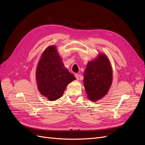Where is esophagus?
<instances>
[{
	"instance_id": "obj_1",
	"label": "esophagus",
	"mask_w": 145,
	"mask_h": 145,
	"mask_svg": "<svg viewBox=\"0 0 145 145\" xmlns=\"http://www.w3.org/2000/svg\"><path fill=\"white\" fill-rule=\"evenodd\" d=\"M80 75L79 74H76V75H75V77H76V78H77V80H79V78H80Z\"/></svg>"
}]
</instances>
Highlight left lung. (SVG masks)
<instances>
[{
  "label": "left lung",
  "mask_w": 145,
  "mask_h": 145,
  "mask_svg": "<svg viewBox=\"0 0 145 145\" xmlns=\"http://www.w3.org/2000/svg\"><path fill=\"white\" fill-rule=\"evenodd\" d=\"M88 98L96 102L106 95L112 82V69L106 55L99 54L88 63L83 74Z\"/></svg>",
  "instance_id": "8db88e82"
}]
</instances>
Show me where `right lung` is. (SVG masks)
<instances>
[{
  "mask_svg": "<svg viewBox=\"0 0 145 145\" xmlns=\"http://www.w3.org/2000/svg\"><path fill=\"white\" fill-rule=\"evenodd\" d=\"M38 90L48 100L62 97L66 87L76 79L64 67L56 46H49L43 52L36 68Z\"/></svg>",
  "mask_w": 145,
  "mask_h": 145,
  "instance_id": "obj_1",
  "label": "right lung"
}]
</instances>
